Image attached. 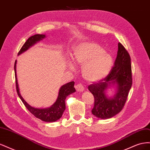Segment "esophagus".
Listing matches in <instances>:
<instances>
[{
  "label": "esophagus",
  "mask_w": 150,
  "mask_h": 150,
  "mask_svg": "<svg viewBox=\"0 0 150 150\" xmlns=\"http://www.w3.org/2000/svg\"><path fill=\"white\" fill-rule=\"evenodd\" d=\"M75 88L77 90V91H79V92H82L84 90L83 85L82 84H81V83L76 84V86H75Z\"/></svg>",
  "instance_id": "esophagus-1"
}]
</instances>
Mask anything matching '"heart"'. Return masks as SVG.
Returning <instances> with one entry per match:
<instances>
[{
  "label": "heart",
  "instance_id": "b5f03b06",
  "mask_svg": "<svg viewBox=\"0 0 150 150\" xmlns=\"http://www.w3.org/2000/svg\"><path fill=\"white\" fill-rule=\"evenodd\" d=\"M72 60L83 66L84 78L89 82H97L109 74L113 64L112 57L102 47L94 42H83L74 47ZM70 67L73 66L70 64Z\"/></svg>",
  "mask_w": 150,
  "mask_h": 150
}]
</instances>
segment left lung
Wrapping results in <instances>:
<instances>
[{"instance_id": "left-lung-1", "label": "left lung", "mask_w": 150, "mask_h": 150, "mask_svg": "<svg viewBox=\"0 0 150 150\" xmlns=\"http://www.w3.org/2000/svg\"><path fill=\"white\" fill-rule=\"evenodd\" d=\"M132 83L131 57L125 47L119 42L114 66L110 73L98 83L88 86L89 91L94 98L92 114L99 118L106 120L119 113L126 103ZM112 84L117 85V93L112 98H108L105 91Z\"/></svg>"}]
</instances>
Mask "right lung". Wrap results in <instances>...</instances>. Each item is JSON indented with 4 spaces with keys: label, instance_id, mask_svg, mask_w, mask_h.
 Listing matches in <instances>:
<instances>
[{
    "label": "right lung",
    "instance_id": "obj_1",
    "mask_svg": "<svg viewBox=\"0 0 150 150\" xmlns=\"http://www.w3.org/2000/svg\"><path fill=\"white\" fill-rule=\"evenodd\" d=\"M45 37H46V35L42 34H35L34 35L31 36V37H30L26 40V42L24 44L23 46H22V47L20 49V51L18 52V55H19L20 54L25 51L26 50H28L30 46H33L34 44L39 41L40 40H42ZM16 62L17 61H15L14 64L16 90L18 96H19V97L21 99L22 103H24L26 108L28 109L30 111V112L32 113L35 117L44 121L54 122L61 118V116H62L63 112H64V110H66L65 100L66 97L68 95H69L71 93L76 91V89L74 87V81H71V82L68 83L62 86L60 88L59 92V95L57 100L52 106L44 109L33 108L29 105V104L25 101L24 99L22 98V97L21 96V94L19 93L16 75Z\"/></svg>",
    "mask_w": 150,
    "mask_h": 150
}]
</instances>
